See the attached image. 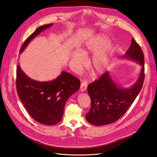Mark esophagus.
Masks as SVG:
<instances>
[{"label":"esophagus","instance_id":"esophagus-1","mask_svg":"<svg viewBox=\"0 0 157 157\" xmlns=\"http://www.w3.org/2000/svg\"><path fill=\"white\" fill-rule=\"evenodd\" d=\"M87 84L86 82H85V81L82 82L81 84V87H80L81 91V92H84L87 89Z\"/></svg>","mask_w":157,"mask_h":157}]
</instances>
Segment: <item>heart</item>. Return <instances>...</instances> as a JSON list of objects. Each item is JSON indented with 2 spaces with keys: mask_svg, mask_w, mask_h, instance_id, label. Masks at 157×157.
Masks as SVG:
<instances>
[{
  "mask_svg": "<svg viewBox=\"0 0 157 157\" xmlns=\"http://www.w3.org/2000/svg\"><path fill=\"white\" fill-rule=\"evenodd\" d=\"M109 42V38L104 33H99L87 40L82 52L75 51L71 55V63L73 68L80 70L86 63V57L94 55L89 63V67L94 75H104L107 72L116 52L115 46Z\"/></svg>",
  "mask_w": 157,
  "mask_h": 157,
  "instance_id": "obj_1",
  "label": "heart"
}]
</instances>
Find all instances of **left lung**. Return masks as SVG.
<instances>
[{
  "label": "left lung",
  "mask_w": 157,
  "mask_h": 157,
  "mask_svg": "<svg viewBox=\"0 0 157 157\" xmlns=\"http://www.w3.org/2000/svg\"><path fill=\"white\" fill-rule=\"evenodd\" d=\"M122 58L136 62L142 66L137 81L130 87H122L116 82L109 72H105L98 80L87 86L91 100L90 110L86 115L90 124L101 126L119 120L133 102L143 86L144 55L139 44L133 38L129 49Z\"/></svg>",
  "instance_id": "obj_1"
}]
</instances>
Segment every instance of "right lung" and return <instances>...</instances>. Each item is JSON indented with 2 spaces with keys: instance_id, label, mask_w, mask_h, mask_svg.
<instances>
[{
  "instance_id": "add662e5",
  "label": "right lung",
  "mask_w": 157,
  "mask_h": 157,
  "mask_svg": "<svg viewBox=\"0 0 157 157\" xmlns=\"http://www.w3.org/2000/svg\"><path fill=\"white\" fill-rule=\"evenodd\" d=\"M52 25L51 24L38 27L25 41L20 53L35 36ZM16 86L18 96L29 114L41 124L53 125L61 121L66 102L79 89L80 81L63 71L53 80L38 81L26 75L18 64Z\"/></svg>"
}]
</instances>
